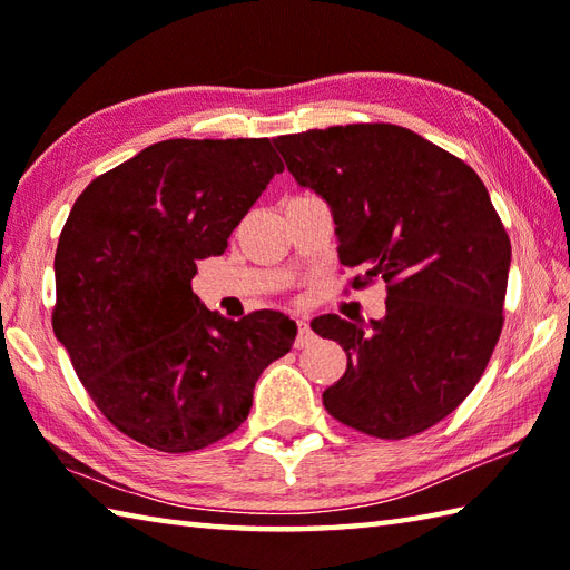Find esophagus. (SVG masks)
<instances>
[{
	"label": "esophagus",
	"mask_w": 570,
	"mask_h": 570,
	"mask_svg": "<svg viewBox=\"0 0 570 570\" xmlns=\"http://www.w3.org/2000/svg\"><path fill=\"white\" fill-rule=\"evenodd\" d=\"M313 343V333L306 318H298V335H296V347H306Z\"/></svg>",
	"instance_id": "1"
}]
</instances>
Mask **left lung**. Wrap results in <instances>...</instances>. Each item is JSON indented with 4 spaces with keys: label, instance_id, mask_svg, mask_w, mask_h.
Listing matches in <instances>:
<instances>
[{
    "label": "left lung",
    "instance_id": "1",
    "mask_svg": "<svg viewBox=\"0 0 570 570\" xmlns=\"http://www.w3.org/2000/svg\"><path fill=\"white\" fill-rule=\"evenodd\" d=\"M298 186L331 205L337 257L386 284L380 321L321 316L347 370L328 414L374 439H409L475 390L502 333L512 245L480 176L396 125L308 129L274 141Z\"/></svg>",
    "mask_w": 570,
    "mask_h": 570
}]
</instances>
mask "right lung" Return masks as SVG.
<instances>
[{"mask_svg": "<svg viewBox=\"0 0 570 570\" xmlns=\"http://www.w3.org/2000/svg\"><path fill=\"white\" fill-rule=\"evenodd\" d=\"M269 139H166L98 176L56 249L53 333L117 431L164 453L239 429L254 384L294 345L278 311L239 321L193 294L274 174Z\"/></svg>", "mask_w": 570, "mask_h": 570, "instance_id": "1", "label": "right lung"}]
</instances>
